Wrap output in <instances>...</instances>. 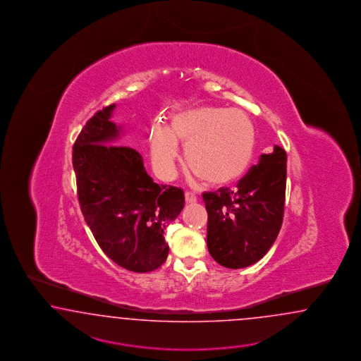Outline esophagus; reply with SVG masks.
I'll use <instances>...</instances> for the list:
<instances>
[{
    "mask_svg": "<svg viewBox=\"0 0 361 361\" xmlns=\"http://www.w3.org/2000/svg\"><path fill=\"white\" fill-rule=\"evenodd\" d=\"M185 201L186 204H195V202H197V197L192 192H186Z\"/></svg>",
    "mask_w": 361,
    "mask_h": 361,
    "instance_id": "esophagus-1",
    "label": "esophagus"
}]
</instances>
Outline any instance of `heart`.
<instances>
[{
	"instance_id": "1",
	"label": "heart",
	"mask_w": 361,
	"mask_h": 361,
	"mask_svg": "<svg viewBox=\"0 0 361 361\" xmlns=\"http://www.w3.org/2000/svg\"><path fill=\"white\" fill-rule=\"evenodd\" d=\"M255 137L254 123L242 110L197 106L175 114L168 128L154 127L148 145L159 175H173L181 143L188 168L209 185L224 186L247 171Z\"/></svg>"
}]
</instances>
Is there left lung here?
<instances>
[{
	"instance_id": "left-lung-1",
	"label": "left lung",
	"mask_w": 361,
	"mask_h": 361,
	"mask_svg": "<svg viewBox=\"0 0 361 361\" xmlns=\"http://www.w3.org/2000/svg\"><path fill=\"white\" fill-rule=\"evenodd\" d=\"M286 152L274 146L235 189L202 195L207 210V250L230 269L259 262L274 243L283 219Z\"/></svg>"
}]
</instances>
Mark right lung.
Instances as JSON below:
<instances>
[{
	"label": "right lung",
	"mask_w": 361,
	"mask_h": 361,
	"mask_svg": "<svg viewBox=\"0 0 361 361\" xmlns=\"http://www.w3.org/2000/svg\"><path fill=\"white\" fill-rule=\"evenodd\" d=\"M114 107L90 118L73 145L78 202L98 245L114 263L151 272L166 260L163 234L185 197L180 188L154 183L134 148L111 145L121 134L110 121Z\"/></svg>",
	"instance_id": "right-lung-1"
}]
</instances>
